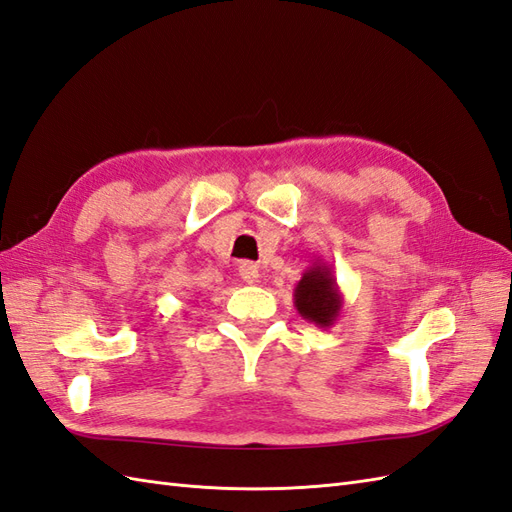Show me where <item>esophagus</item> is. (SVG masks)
<instances>
[{
  "label": "esophagus",
  "mask_w": 512,
  "mask_h": 512,
  "mask_svg": "<svg viewBox=\"0 0 512 512\" xmlns=\"http://www.w3.org/2000/svg\"><path fill=\"white\" fill-rule=\"evenodd\" d=\"M240 277L244 283L253 285L259 281V268L255 264H251V261H244V264L240 266Z\"/></svg>",
  "instance_id": "34e87169"
}]
</instances>
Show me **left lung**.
Instances as JSON below:
<instances>
[{
  "label": "left lung",
  "mask_w": 512,
  "mask_h": 512,
  "mask_svg": "<svg viewBox=\"0 0 512 512\" xmlns=\"http://www.w3.org/2000/svg\"><path fill=\"white\" fill-rule=\"evenodd\" d=\"M294 305L303 320L329 329L339 318L344 307V296L339 292L333 266L322 259L313 261L294 287Z\"/></svg>",
  "instance_id": "obj_1"
}]
</instances>
